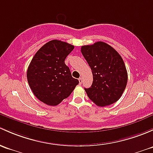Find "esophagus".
<instances>
[{
    "label": "esophagus",
    "instance_id": "esophagus-1",
    "mask_svg": "<svg viewBox=\"0 0 153 153\" xmlns=\"http://www.w3.org/2000/svg\"><path fill=\"white\" fill-rule=\"evenodd\" d=\"M79 82L80 85L82 83V77H79Z\"/></svg>",
    "mask_w": 153,
    "mask_h": 153
}]
</instances>
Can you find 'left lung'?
I'll list each match as a JSON object with an SVG mask.
<instances>
[{"instance_id": "1", "label": "left lung", "mask_w": 153, "mask_h": 153, "mask_svg": "<svg viewBox=\"0 0 153 153\" xmlns=\"http://www.w3.org/2000/svg\"><path fill=\"white\" fill-rule=\"evenodd\" d=\"M81 52L93 74L92 85L85 88L90 100L100 107L117 102L127 82V69L120 54L102 41L83 45Z\"/></svg>"}]
</instances>
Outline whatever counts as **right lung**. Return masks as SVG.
I'll return each mask as SVG.
<instances>
[{"label": "right lung", "mask_w": 153, "mask_h": 153, "mask_svg": "<svg viewBox=\"0 0 153 153\" xmlns=\"http://www.w3.org/2000/svg\"><path fill=\"white\" fill-rule=\"evenodd\" d=\"M74 46L53 40L37 51L27 70V79L34 95L51 106L59 105L68 98L79 80L73 78L65 59Z\"/></svg>", "instance_id": "right-lung-1"}]
</instances>
